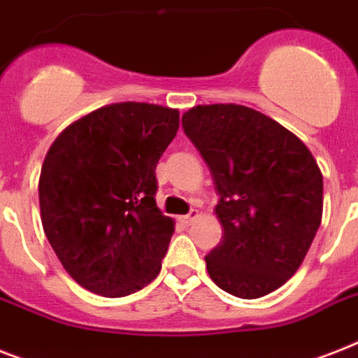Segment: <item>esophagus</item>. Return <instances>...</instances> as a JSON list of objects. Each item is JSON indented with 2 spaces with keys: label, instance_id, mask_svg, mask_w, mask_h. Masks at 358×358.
<instances>
[{
  "label": "esophagus",
  "instance_id": "obj_1",
  "mask_svg": "<svg viewBox=\"0 0 358 358\" xmlns=\"http://www.w3.org/2000/svg\"><path fill=\"white\" fill-rule=\"evenodd\" d=\"M196 217H199V211H196V209H191V211H189V215H185L184 217V222L185 224H191V222H193Z\"/></svg>",
  "mask_w": 358,
  "mask_h": 358
}]
</instances>
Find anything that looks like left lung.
I'll return each mask as SVG.
<instances>
[{"label": "left lung", "mask_w": 358, "mask_h": 358, "mask_svg": "<svg viewBox=\"0 0 358 358\" xmlns=\"http://www.w3.org/2000/svg\"><path fill=\"white\" fill-rule=\"evenodd\" d=\"M184 132L213 176L222 241L206 255L217 287L261 298L296 274L322 222V171L298 136L241 104H200Z\"/></svg>", "instance_id": "left-lung-1"}]
</instances>
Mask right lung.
I'll use <instances>...</instances> for the list:
<instances>
[{"mask_svg": "<svg viewBox=\"0 0 358 358\" xmlns=\"http://www.w3.org/2000/svg\"><path fill=\"white\" fill-rule=\"evenodd\" d=\"M178 110L115 103L77 119L43 159L38 196L49 245L71 278L121 298L159 274L174 220L156 206V165Z\"/></svg>", "mask_w": 358, "mask_h": 358, "instance_id": "add662e5", "label": "right lung"}]
</instances>
